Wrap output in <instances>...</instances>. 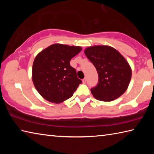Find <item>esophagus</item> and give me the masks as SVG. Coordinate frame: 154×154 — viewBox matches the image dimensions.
Returning a JSON list of instances; mask_svg holds the SVG:
<instances>
[{"mask_svg":"<svg viewBox=\"0 0 154 154\" xmlns=\"http://www.w3.org/2000/svg\"><path fill=\"white\" fill-rule=\"evenodd\" d=\"M86 81H87V79H86V78H84V79H83L82 80V82H83V83H86Z\"/></svg>","mask_w":154,"mask_h":154,"instance_id":"34e87169","label":"esophagus"}]
</instances>
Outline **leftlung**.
I'll return each instance as SVG.
<instances>
[{"instance_id": "1", "label": "left lung", "mask_w": 154, "mask_h": 154, "mask_svg": "<svg viewBox=\"0 0 154 154\" xmlns=\"http://www.w3.org/2000/svg\"><path fill=\"white\" fill-rule=\"evenodd\" d=\"M98 74L97 86L91 90L94 97L109 102L126 92L132 77V69L124 57L108 45H94L84 50Z\"/></svg>"}]
</instances>
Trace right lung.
<instances>
[{
    "label": "right lung",
    "mask_w": 154,
    "mask_h": 154,
    "mask_svg": "<svg viewBox=\"0 0 154 154\" xmlns=\"http://www.w3.org/2000/svg\"><path fill=\"white\" fill-rule=\"evenodd\" d=\"M82 49L79 46L56 43L36 55L32 79L36 90L46 100L60 103L73 94L82 81L70 61Z\"/></svg>",
    "instance_id": "right-lung-1"
}]
</instances>
